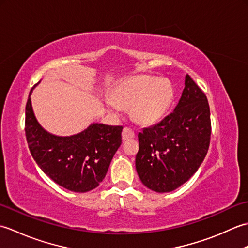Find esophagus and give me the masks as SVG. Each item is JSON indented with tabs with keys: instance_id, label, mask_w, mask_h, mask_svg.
<instances>
[{
	"instance_id": "34e87169",
	"label": "esophagus",
	"mask_w": 248,
	"mask_h": 248,
	"mask_svg": "<svg viewBox=\"0 0 248 248\" xmlns=\"http://www.w3.org/2000/svg\"><path fill=\"white\" fill-rule=\"evenodd\" d=\"M121 135H123V140L124 141V140H132L134 138V132L129 128H124Z\"/></svg>"
}]
</instances>
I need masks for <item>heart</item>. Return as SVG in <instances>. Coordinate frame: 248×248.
<instances>
[{
    "mask_svg": "<svg viewBox=\"0 0 248 248\" xmlns=\"http://www.w3.org/2000/svg\"><path fill=\"white\" fill-rule=\"evenodd\" d=\"M173 99V91L165 80L139 77L124 82L112 97L110 110L131 108V117L143 125L154 124L163 118Z\"/></svg>",
    "mask_w": 248,
    "mask_h": 248,
    "instance_id": "obj_1",
    "label": "heart"
}]
</instances>
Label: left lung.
Returning <instances> with one entry per match:
<instances>
[{
	"instance_id": "left-lung-1",
	"label": "left lung",
	"mask_w": 248,
	"mask_h": 248,
	"mask_svg": "<svg viewBox=\"0 0 248 248\" xmlns=\"http://www.w3.org/2000/svg\"><path fill=\"white\" fill-rule=\"evenodd\" d=\"M179 103L170 115L139 133L135 167L144 186L171 192L186 182L207 155L211 138L208 99L186 75Z\"/></svg>"
}]
</instances>
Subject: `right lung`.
Wrapping results in <instances>:
<instances>
[{
	"instance_id": "obj_1",
	"label": "right lung",
	"mask_w": 248,
	"mask_h": 248,
	"mask_svg": "<svg viewBox=\"0 0 248 248\" xmlns=\"http://www.w3.org/2000/svg\"><path fill=\"white\" fill-rule=\"evenodd\" d=\"M31 93L25 107V136L41 170L72 192L85 193L97 187L121 145L123 127L93 124L76 135L50 134L36 120Z\"/></svg>"
}]
</instances>
